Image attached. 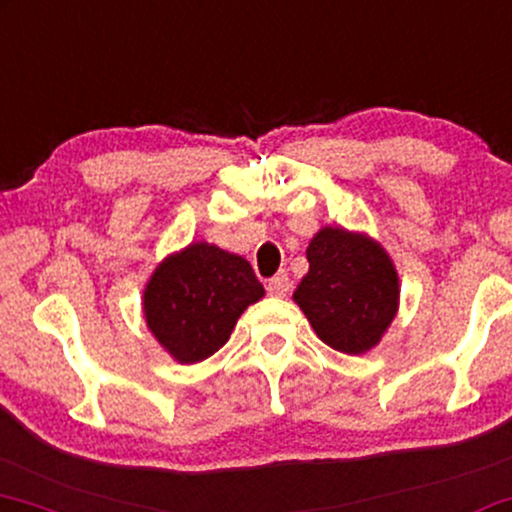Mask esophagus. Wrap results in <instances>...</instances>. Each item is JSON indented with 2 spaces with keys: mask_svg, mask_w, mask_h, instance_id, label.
I'll return each instance as SVG.
<instances>
[{
  "mask_svg": "<svg viewBox=\"0 0 512 512\" xmlns=\"http://www.w3.org/2000/svg\"><path fill=\"white\" fill-rule=\"evenodd\" d=\"M288 288H290V278H288L286 271H278L276 276H271L267 281L269 295H274V297H286Z\"/></svg>",
  "mask_w": 512,
  "mask_h": 512,
  "instance_id": "34e87169",
  "label": "esophagus"
}]
</instances>
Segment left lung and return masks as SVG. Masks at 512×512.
<instances>
[{
  "instance_id": "8db88e82",
  "label": "left lung",
  "mask_w": 512,
  "mask_h": 512,
  "mask_svg": "<svg viewBox=\"0 0 512 512\" xmlns=\"http://www.w3.org/2000/svg\"><path fill=\"white\" fill-rule=\"evenodd\" d=\"M309 271L293 293L316 335L345 354H364L383 338L399 307L390 255L364 234L323 226L307 248Z\"/></svg>"
}]
</instances>
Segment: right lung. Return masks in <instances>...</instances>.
Instances as JSON below:
<instances>
[{
  "label": "right lung",
  "instance_id": "right-lung-1",
  "mask_svg": "<svg viewBox=\"0 0 512 512\" xmlns=\"http://www.w3.org/2000/svg\"><path fill=\"white\" fill-rule=\"evenodd\" d=\"M262 295L248 260L217 245L191 243L153 271L144 314L155 340L179 364H196L229 340L238 316Z\"/></svg>",
  "mask_w": 512,
  "mask_h": 512
}]
</instances>
